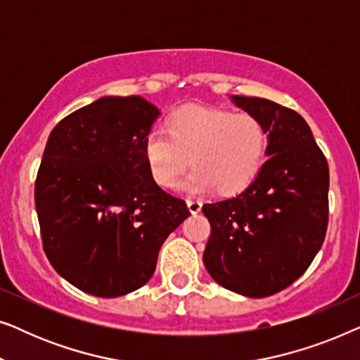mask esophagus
Instances as JSON below:
<instances>
[{
    "label": "esophagus",
    "mask_w": 360,
    "mask_h": 360,
    "mask_svg": "<svg viewBox=\"0 0 360 360\" xmlns=\"http://www.w3.org/2000/svg\"><path fill=\"white\" fill-rule=\"evenodd\" d=\"M186 206H188L191 214H196V213H200V211H201L203 201L198 200V198H188V200H186Z\"/></svg>",
    "instance_id": "1"
}]
</instances>
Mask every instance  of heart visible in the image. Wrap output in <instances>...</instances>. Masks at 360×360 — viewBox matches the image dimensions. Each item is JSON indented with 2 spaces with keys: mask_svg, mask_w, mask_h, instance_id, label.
I'll list each match as a JSON object with an SVG mask.
<instances>
[{
  "mask_svg": "<svg viewBox=\"0 0 360 360\" xmlns=\"http://www.w3.org/2000/svg\"><path fill=\"white\" fill-rule=\"evenodd\" d=\"M267 134L259 117L219 108L188 106L175 111L167 131L154 127L146 134L144 157L152 179L172 188L180 175V188L203 193L218 186L224 195L252 184L264 162Z\"/></svg>",
  "mask_w": 360,
  "mask_h": 360,
  "instance_id": "obj_1",
  "label": "heart"
}]
</instances>
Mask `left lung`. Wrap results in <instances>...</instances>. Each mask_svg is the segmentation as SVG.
I'll return each instance as SVG.
<instances>
[{"mask_svg": "<svg viewBox=\"0 0 360 360\" xmlns=\"http://www.w3.org/2000/svg\"><path fill=\"white\" fill-rule=\"evenodd\" d=\"M231 101L264 124L269 159L239 195L203 205L211 224L203 264L221 287L264 298L302 277L321 249L329 169L297 111L265 98Z\"/></svg>", "mask_w": 360, "mask_h": 360, "instance_id": "left-lung-1", "label": "left lung"}]
</instances>
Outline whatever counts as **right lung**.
I'll return each instance as SVG.
<instances>
[{
	"mask_svg": "<svg viewBox=\"0 0 360 360\" xmlns=\"http://www.w3.org/2000/svg\"><path fill=\"white\" fill-rule=\"evenodd\" d=\"M159 116L141 96H103L49 136L34 190L42 245L82 292L115 298L141 288L164 240L190 216L147 167L144 139Z\"/></svg>",
	"mask_w": 360,
	"mask_h": 360,
	"instance_id": "1",
	"label": "right lung"
}]
</instances>
